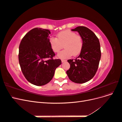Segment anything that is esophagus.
<instances>
[{
    "label": "esophagus",
    "mask_w": 122,
    "mask_h": 122,
    "mask_svg": "<svg viewBox=\"0 0 122 122\" xmlns=\"http://www.w3.org/2000/svg\"><path fill=\"white\" fill-rule=\"evenodd\" d=\"M67 61L66 60H61V62H65V61Z\"/></svg>",
    "instance_id": "obj_1"
}]
</instances>
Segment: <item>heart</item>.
<instances>
[{
    "label": "heart",
    "instance_id": "1",
    "mask_svg": "<svg viewBox=\"0 0 122 122\" xmlns=\"http://www.w3.org/2000/svg\"><path fill=\"white\" fill-rule=\"evenodd\" d=\"M49 45L53 52L57 53L62 48L65 49L59 52L57 56L61 59H66L72 55L80 53L83 47V40L80 35L75 32L66 30L59 32L57 38L51 36L49 40Z\"/></svg>",
    "mask_w": 122,
    "mask_h": 122
}]
</instances>
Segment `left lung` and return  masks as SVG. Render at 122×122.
<instances>
[{
    "label": "left lung",
    "instance_id": "1",
    "mask_svg": "<svg viewBox=\"0 0 122 122\" xmlns=\"http://www.w3.org/2000/svg\"><path fill=\"white\" fill-rule=\"evenodd\" d=\"M72 30L77 31L82 36L83 47L74 61L68 60L70 68L66 73L72 81L83 83L93 78L96 73L101 55L100 45L97 36L88 28L78 26Z\"/></svg>",
    "mask_w": 122,
    "mask_h": 122
}]
</instances>
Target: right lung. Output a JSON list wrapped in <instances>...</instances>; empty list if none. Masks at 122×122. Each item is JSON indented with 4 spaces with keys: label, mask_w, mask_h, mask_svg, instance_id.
Wrapping results in <instances>:
<instances>
[{
    "label": "right lung",
    "mask_w": 122,
    "mask_h": 122,
    "mask_svg": "<svg viewBox=\"0 0 122 122\" xmlns=\"http://www.w3.org/2000/svg\"><path fill=\"white\" fill-rule=\"evenodd\" d=\"M48 29L35 28L22 39L19 48L21 71L28 81L37 86H44L52 79L55 70L61 65L60 59H53Z\"/></svg>",
    "instance_id": "add662e5"
}]
</instances>
